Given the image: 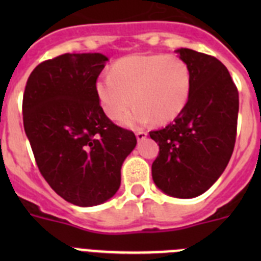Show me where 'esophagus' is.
Instances as JSON below:
<instances>
[{
	"instance_id": "1",
	"label": "esophagus",
	"mask_w": 261,
	"mask_h": 261,
	"mask_svg": "<svg viewBox=\"0 0 261 261\" xmlns=\"http://www.w3.org/2000/svg\"><path fill=\"white\" fill-rule=\"evenodd\" d=\"M136 136H137L138 141H142V140L146 138L147 132H145V130H137V132H136Z\"/></svg>"
}]
</instances>
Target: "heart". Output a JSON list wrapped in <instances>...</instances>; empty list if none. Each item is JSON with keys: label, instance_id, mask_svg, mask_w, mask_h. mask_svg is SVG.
Here are the masks:
<instances>
[{"label": "heart", "instance_id": "obj_1", "mask_svg": "<svg viewBox=\"0 0 261 261\" xmlns=\"http://www.w3.org/2000/svg\"><path fill=\"white\" fill-rule=\"evenodd\" d=\"M192 75L188 62L175 55H136L114 64L111 74H103L95 85L103 112L126 125H142L153 119L156 124L174 120L190 98Z\"/></svg>", "mask_w": 261, "mask_h": 261}]
</instances>
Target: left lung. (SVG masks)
<instances>
[{"instance_id": "obj_1", "label": "left lung", "mask_w": 261, "mask_h": 261, "mask_svg": "<svg viewBox=\"0 0 261 261\" xmlns=\"http://www.w3.org/2000/svg\"><path fill=\"white\" fill-rule=\"evenodd\" d=\"M188 62V102L172 123L149 132L159 153L151 165L159 190L179 199L208 191L225 171L237 138L239 95L229 70L211 55L177 49Z\"/></svg>"}]
</instances>
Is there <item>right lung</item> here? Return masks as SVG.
Returning a JSON list of instances; mask_svg holds the SVG:
<instances>
[{"label": "right lung", "instance_id": "1", "mask_svg": "<svg viewBox=\"0 0 261 261\" xmlns=\"http://www.w3.org/2000/svg\"><path fill=\"white\" fill-rule=\"evenodd\" d=\"M107 57L64 53L36 66L27 80L22 112L39 171L57 195L78 206L111 199L124 159L135 149L132 130L107 117L96 80Z\"/></svg>", "mask_w": 261, "mask_h": 261}]
</instances>
